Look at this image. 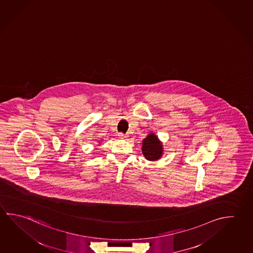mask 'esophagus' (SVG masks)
<instances>
[{"label": "esophagus", "instance_id": "1", "mask_svg": "<svg viewBox=\"0 0 253 253\" xmlns=\"http://www.w3.org/2000/svg\"><path fill=\"white\" fill-rule=\"evenodd\" d=\"M119 137H120L121 138H125V137H127V135L124 134V133H119Z\"/></svg>", "mask_w": 253, "mask_h": 253}]
</instances>
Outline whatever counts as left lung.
I'll use <instances>...</instances> for the list:
<instances>
[{"instance_id": "obj_1", "label": "left lung", "mask_w": 253, "mask_h": 253, "mask_svg": "<svg viewBox=\"0 0 253 253\" xmlns=\"http://www.w3.org/2000/svg\"><path fill=\"white\" fill-rule=\"evenodd\" d=\"M142 152L146 159L155 161L159 159L163 154V145L154 133H151L143 140Z\"/></svg>"}]
</instances>
